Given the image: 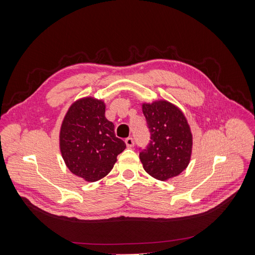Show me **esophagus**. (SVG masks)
<instances>
[{"instance_id": "1", "label": "esophagus", "mask_w": 255, "mask_h": 255, "mask_svg": "<svg viewBox=\"0 0 255 255\" xmlns=\"http://www.w3.org/2000/svg\"><path fill=\"white\" fill-rule=\"evenodd\" d=\"M125 143H126V146L127 148H132L133 145H134V141H133V139L131 137H128L125 139Z\"/></svg>"}]
</instances>
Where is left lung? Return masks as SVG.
I'll use <instances>...</instances> for the list:
<instances>
[{
	"instance_id": "1",
	"label": "left lung",
	"mask_w": 255,
	"mask_h": 255,
	"mask_svg": "<svg viewBox=\"0 0 255 255\" xmlns=\"http://www.w3.org/2000/svg\"><path fill=\"white\" fill-rule=\"evenodd\" d=\"M150 129L149 145L139 153L143 169L156 180L167 181L188 166L192 154V133L185 115L166 100L142 103Z\"/></svg>"
}]
</instances>
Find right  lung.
<instances>
[{"label":"right lung","mask_w":255,"mask_h":255,"mask_svg":"<svg viewBox=\"0 0 255 255\" xmlns=\"http://www.w3.org/2000/svg\"><path fill=\"white\" fill-rule=\"evenodd\" d=\"M60 151L73 175L96 182L109 175L126 144L116 137L115 126L105 118V103L95 97L74 101L60 129Z\"/></svg>","instance_id":"right-lung-1"}]
</instances>
